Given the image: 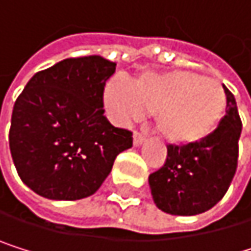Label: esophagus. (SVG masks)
Here are the masks:
<instances>
[{"label": "esophagus", "mask_w": 251, "mask_h": 251, "mask_svg": "<svg viewBox=\"0 0 251 251\" xmlns=\"http://www.w3.org/2000/svg\"><path fill=\"white\" fill-rule=\"evenodd\" d=\"M144 143V137L140 132H134V146H141Z\"/></svg>", "instance_id": "34e87169"}]
</instances>
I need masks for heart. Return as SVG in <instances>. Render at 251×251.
<instances>
[{"mask_svg":"<svg viewBox=\"0 0 251 251\" xmlns=\"http://www.w3.org/2000/svg\"><path fill=\"white\" fill-rule=\"evenodd\" d=\"M223 85L193 72L146 74L129 85L113 81L103 90V103L119 122L153 114L159 134L175 146L208 138L226 111Z\"/></svg>","mask_w":251,"mask_h":251,"instance_id":"b5f03b06","label":"heart"}]
</instances>
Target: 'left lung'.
I'll return each mask as SVG.
<instances>
[{
    "label": "left lung",
    "mask_w": 251,
    "mask_h": 251,
    "mask_svg": "<svg viewBox=\"0 0 251 251\" xmlns=\"http://www.w3.org/2000/svg\"><path fill=\"white\" fill-rule=\"evenodd\" d=\"M226 92V116L205 140L167 148V161L149 176L158 209L172 215H197L209 211L226 194L236 172L241 125L236 100Z\"/></svg>",
    "instance_id": "obj_1"
}]
</instances>
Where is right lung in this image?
Wrapping results in <instances>:
<instances>
[{"mask_svg": "<svg viewBox=\"0 0 251 251\" xmlns=\"http://www.w3.org/2000/svg\"><path fill=\"white\" fill-rule=\"evenodd\" d=\"M116 63L66 58L37 72L15 102L8 144L18 175L36 194L79 200L95 194L132 132L103 116V87Z\"/></svg>", "mask_w": 251, "mask_h": 251, "instance_id": "right-lung-1", "label": "right lung"}]
</instances>
